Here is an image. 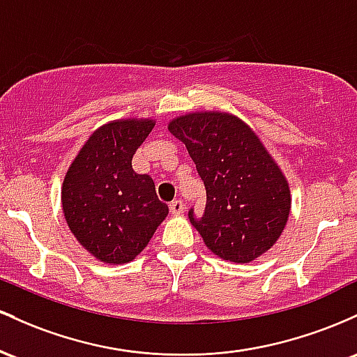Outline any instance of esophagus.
I'll return each instance as SVG.
<instances>
[{
	"instance_id": "esophagus-1",
	"label": "esophagus",
	"mask_w": 357,
	"mask_h": 357,
	"mask_svg": "<svg viewBox=\"0 0 357 357\" xmlns=\"http://www.w3.org/2000/svg\"><path fill=\"white\" fill-rule=\"evenodd\" d=\"M183 209H185V206H183L182 200H174V202H170V212L174 215L182 214Z\"/></svg>"
}]
</instances>
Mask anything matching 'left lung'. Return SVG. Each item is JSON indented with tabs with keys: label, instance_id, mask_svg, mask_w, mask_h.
<instances>
[{
	"label": "left lung",
	"instance_id": "obj_1",
	"mask_svg": "<svg viewBox=\"0 0 357 357\" xmlns=\"http://www.w3.org/2000/svg\"><path fill=\"white\" fill-rule=\"evenodd\" d=\"M206 187V211L192 226L219 258L250 263L285 229L290 185L253 128L231 113L195 111L168 121Z\"/></svg>",
	"mask_w": 357,
	"mask_h": 357
}]
</instances>
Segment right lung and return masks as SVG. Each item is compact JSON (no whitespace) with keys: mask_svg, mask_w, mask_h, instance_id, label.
Segmentation results:
<instances>
[{"mask_svg":"<svg viewBox=\"0 0 357 357\" xmlns=\"http://www.w3.org/2000/svg\"><path fill=\"white\" fill-rule=\"evenodd\" d=\"M151 118H121L99 126L72 160L62 182V212L79 244L106 265L142 253L167 218L150 175L131 167L153 130Z\"/></svg>","mask_w":357,"mask_h":357,"instance_id":"1","label":"right lung"}]
</instances>
